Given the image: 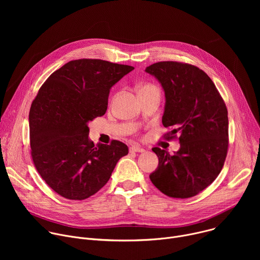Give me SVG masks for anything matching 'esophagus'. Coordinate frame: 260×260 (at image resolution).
Here are the masks:
<instances>
[{
    "label": "esophagus",
    "mask_w": 260,
    "mask_h": 260,
    "mask_svg": "<svg viewBox=\"0 0 260 260\" xmlns=\"http://www.w3.org/2000/svg\"><path fill=\"white\" fill-rule=\"evenodd\" d=\"M129 151L131 152H144L145 149H144V148H142L141 146H139V145H134V146H132L129 148Z\"/></svg>",
    "instance_id": "1"
}]
</instances>
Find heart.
Wrapping results in <instances>:
<instances>
[{
	"instance_id": "1",
	"label": "heart",
	"mask_w": 260,
	"mask_h": 260,
	"mask_svg": "<svg viewBox=\"0 0 260 260\" xmlns=\"http://www.w3.org/2000/svg\"><path fill=\"white\" fill-rule=\"evenodd\" d=\"M147 86H151V85H147ZM146 87V86H145Z\"/></svg>"
}]
</instances>
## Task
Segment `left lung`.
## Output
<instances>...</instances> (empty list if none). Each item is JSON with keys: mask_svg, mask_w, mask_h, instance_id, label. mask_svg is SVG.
I'll return each instance as SVG.
<instances>
[{"mask_svg": "<svg viewBox=\"0 0 260 260\" xmlns=\"http://www.w3.org/2000/svg\"><path fill=\"white\" fill-rule=\"evenodd\" d=\"M165 91L162 115L168 134L178 135L180 149L171 155L158 147L157 169L150 174L154 186L171 198L197 196L217 178L229 148L228 109L207 74L188 63L155 62L145 70Z\"/></svg>", "mask_w": 260, "mask_h": 260, "instance_id": "1", "label": "left lung"}]
</instances>
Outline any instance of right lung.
<instances>
[{
	"mask_svg": "<svg viewBox=\"0 0 260 260\" xmlns=\"http://www.w3.org/2000/svg\"><path fill=\"white\" fill-rule=\"evenodd\" d=\"M134 69L102 59L71 60L51 74L32 101V161L62 198L81 201L96 193L128 153L120 141L94 145L88 123L106 113L111 87Z\"/></svg>",
	"mask_w": 260,
	"mask_h": 260,
	"instance_id": "obj_1",
	"label": "right lung"
}]
</instances>
